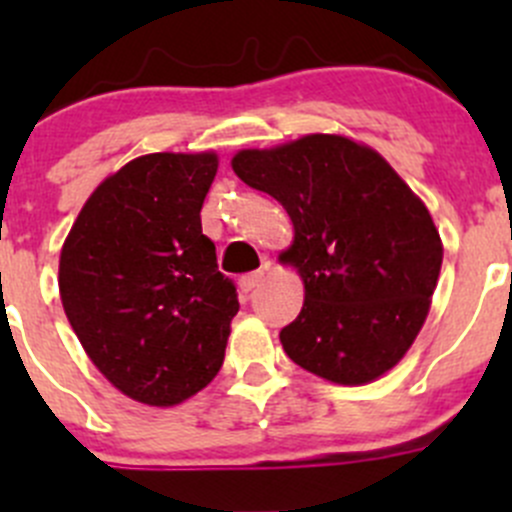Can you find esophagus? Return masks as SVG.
Listing matches in <instances>:
<instances>
[{
	"mask_svg": "<svg viewBox=\"0 0 512 512\" xmlns=\"http://www.w3.org/2000/svg\"><path fill=\"white\" fill-rule=\"evenodd\" d=\"M262 282H265V270L250 272V275L240 277V289H242V292H245V294H250V292H255V289L260 287Z\"/></svg>",
	"mask_w": 512,
	"mask_h": 512,
	"instance_id": "1",
	"label": "esophagus"
}]
</instances>
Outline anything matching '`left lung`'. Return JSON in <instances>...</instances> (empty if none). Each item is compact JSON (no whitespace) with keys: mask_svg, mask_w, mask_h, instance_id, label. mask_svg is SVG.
I'll return each mask as SVG.
<instances>
[{"mask_svg":"<svg viewBox=\"0 0 512 512\" xmlns=\"http://www.w3.org/2000/svg\"><path fill=\"white\" fill-rule=\"evenodd\" d=\"M294 225L282 265L304 285L282 349L309 374L361 386L394 369L431 309L443 242L426 203L381 153L339 133H307L230 160Z\"/></svg>","mask_w":512,"mask_h":512,"instance_id":"left-lung-1","label":"left lung"}]
</instances>
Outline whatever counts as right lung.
Wrapping results in <instances>:
<instances>
[{
	"instance_id": "add662e5",
	"label": "right lung",
	"mask_w": 512,
	"mask_h": 512,
	"mask_svg": "<svg viewBox=\"0 0 512 512\" xmlns=\"http://www.w3.org/2000/svg\"><path fill=\"white\" fill-rule=\"evenodd\" d=\"M215 173V151L128 160L98 183L61 247L71 329L138 404H183L223 366L240 304L200 225Z\"/></svg>"
}]
</instances>
